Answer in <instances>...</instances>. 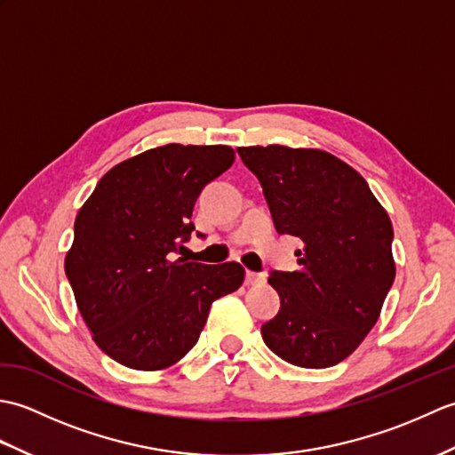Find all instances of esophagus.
Masks as SVG:
<instances>
[{"label":"esophagus","instance_id":"esophagus-1","mask_svg":"<svg viewBox=\"0 0 455 455\" xmlns=\"http://www.w3.org/2000/svg\"><path fill=\"white\" fill-rule=\"evenodd\" d=\"M264 275L262 274H256V272H246V285H258V283H264Z\"/></svg>","mask_w":455,"mask_h":455}]
</instances>
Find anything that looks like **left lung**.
<instances>
[{
    "instance_id": "left-lung-1",
    "label": "left lung",
    "mask_w": 455,
    "mask_h": 455,
    "mask_svg": "<svg viewBox=\"0 0 455 455\" xmlns=\"http://www.w3.org/2000/svg\"><path fill=\"white\" fill-rule=\"evenodd\" d=\"M262 183L279 235L303 240L295 272H272L282 299L266 346L299 367H331L363 342L395 279L393 225L367 181L324 150L236 148Z\"/></svg>"
}]
</instances>
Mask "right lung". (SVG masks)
Segmentation results:
<instances>
[{
	"label": "right lung",
	"mask_w": 455,
	"mask_h": 455,
	"mask_svg": "<svg viewBox=\"0 0 455 455\" xmlns=\"http://www.w3.org/2000/svg\"><path fill=\"white\" fill-rule=\"evenodd\" d=\"M233 162L222 144L150 148L105 173L78 211L64 269L95 344L121 365L156 371L180 362L212 301L243 285L238 262L176 258L196 230L201 189Z\"/></svg>",
	"instance_id": "1"
}]
</instances>
